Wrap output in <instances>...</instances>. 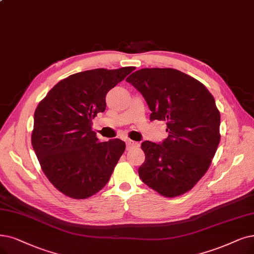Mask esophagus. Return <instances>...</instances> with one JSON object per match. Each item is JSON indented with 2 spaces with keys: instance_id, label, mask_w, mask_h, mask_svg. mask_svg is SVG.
I'll return each instance as SVG.
<instances>
[{
  "instance_id": "34e87169",
  "label": "esophagus",
  "mask_w": 254,
  "mask_h": 254,
  "mask_svg": "<svg viewBox=\"0 0 254 254\" xmlns=\"http://www.w3.org/2000/svg\"><path fill=\"white\" fill-rule=\"evenodd\" d=\"M126 145H127V150L131 149V148H134V147H138L139 144L137 143V141H134V140H131V139H127L126 140Z\"/></svg>"
}]
</instances>
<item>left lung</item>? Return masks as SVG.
Returning <instances> with one entry per match:
<instances>
[{
    "label": "left lung",
    "instance_id": "obj_1",
    "mask_svg": "<svg viewBox=\"0 0 254 254\" xmlns=\"http://www.w3.org/2000/svg\"><path fill=\"white\" fill-rule=\"evenodd\" d=\"M132 84L152 111L150 120L166 121L169 136L161 144L145 140L141 181L165 197H177L203 177L220 143V111L198 80L174 68H141Z\"/></svg>",
    "mask_w": 254,
    "mask_h": 254
}]
</instances>
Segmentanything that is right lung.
I'll return each mask as SVG.
<instances>
[{"label": "right lung", "instance_id": "right-lung-1", "mask_svg": "<svg viewBox=\"0 0 254 254\" xmlns=\"http://www.w3.org/2000/svg\"><path fill=\"white\" fill-rule=\"evenodd\" d=\"M134 66L84 70L59 81L34 113L32 147L42 170L59 191L85 199L108 182L126 145L100 141L93 119L106 108L105 97Z\"/></svg>", "mask_w": 254, "mask_h": 254}]
</instances>
